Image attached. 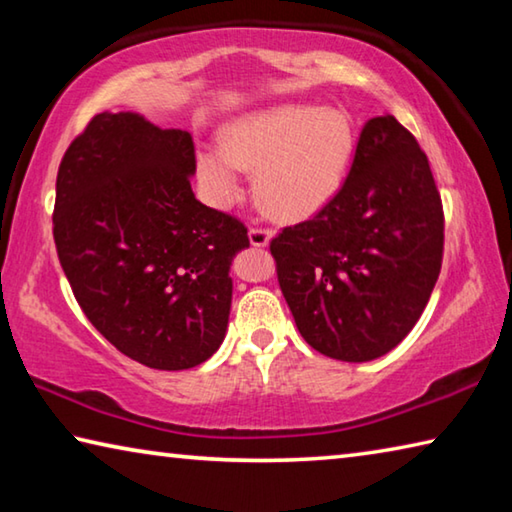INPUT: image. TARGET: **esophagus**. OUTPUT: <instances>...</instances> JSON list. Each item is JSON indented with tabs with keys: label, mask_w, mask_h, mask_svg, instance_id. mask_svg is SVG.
<instances>
[{
	"label": "esophagus",
	"mask_w": 512,
	"mask_h": 512,
	"mask_svg": "<svg viewBox=\"0 0 512 512\" xmlns=\"http://www.w3.org/2000/svg\"><path fill=\"white\" fill-rule=\"evenodd\" d=\"M271 237H273V232L268 228H262V225H253V228L248 230L250 244L257 246V248H264L268 241H271Z\"/></svg>",
	"instance_id": "1"
}]
</instances>
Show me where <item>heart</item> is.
Here are the masks:
<instances>
[{
  "instance_id": "obj_1",
  "label": "heart",
  "mask_w": 512,
  "mask_h": 512,
  "mask_svg": "<svg viewBox=\"0 0 512 512\" xmlns=\"http://www.w3.org/2000/svg\"><path fill=\"white\" fill-rule=\"evenodd\" d=\"M354 155L345 110L293 103L241 117L223 131V149L198 151V176L216 205L241 196V171H257L255 196L268 214L307 219L339 192Z\"/></svg>"
}]
</instances>
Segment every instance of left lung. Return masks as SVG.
Masks as SVG:
<instances>
[{
  "mask_svg": "<svg viewBox=\"0 0 512 512\" xmlns=\"http://www.w3.org/2000/svg\"><path fill=\"white\" fill-rule=\"evenodd\" d=\"M445 214L429 160L393 115L366 121L348 178L309 221L271 239L302 339L370 361L418 323L443 266Z\"/></svg>",
  "mask_w": 512,
  "mask_h": 512,
  "instance_id": "left-lung-1",
  "label": "left lung"
}]
</instances>
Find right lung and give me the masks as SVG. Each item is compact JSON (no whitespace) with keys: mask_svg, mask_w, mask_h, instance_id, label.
Returning a JSON list of instances; mask_svg holds the SVG:
<instances>
[{"mask_svg":"<svg viewBox=\"0 0 512 512\" xmlns=\"http://www.w3.org/2000/svg\"><path fill=\"white\" fill-rule=\"evenodd\" d=\"M187 131L101 112L58 167L54 241L83 314L115 348L155 370H187L228 329L230 264L248 228L196 201Z\"/></svg>","mask_w":512,"mask_h":512,"instance_id":"right-lung-1","label":"right lung"}]
</instances>
